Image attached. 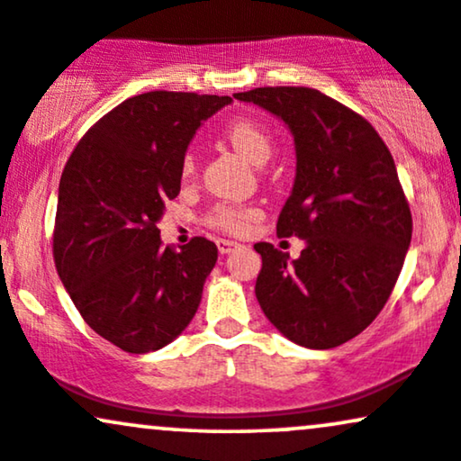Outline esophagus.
Masks as SVG:
<instances>
[{
  "instance_id": "esophagus-1",
  "label": "esophagus",
  "mask_w": 461,
  "mask_h": 461,
  "mask_svg": "<svg viewBox=\"0 0 461 461\" xmlns=\"http://www.w3.org/2000/svg\"><path fill=\"white\" fill-rule=\"evenodd\" d=\"M235 248H240V243L230 241V240H218V250L220 254H230Z\"/></svg>"
}]
</instances>
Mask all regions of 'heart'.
Wrapping results in <instances>:
<instances>
[{
  "instance_id": "obj_1",
  "label": "heart",
  "mask_w": 461,
  "mask_h": 461,
  "mask_svg": "<svg viewBox=\"0 0 461 461\" xmlns=\"http://www.w3.org/2000/svg\"><path fill=\"white\" fill-rule=\"evenodd\" d=\"M226 140H229L232 149L240 153L243 159L250 161L254 166H263L265 161L272 157V135H269L261 124L252 122V121H232L229 127H226ZM194 170V157L187 155L183 159V172L189 175ZM254 220V211L248 209H237V207H220L215 209L213 221L215 226L224 230H232V232H241L248 229V224Z\"/></svg>"
}]
</instances>
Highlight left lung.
Listing matches in <instances>:
<instances>
[{"label": "left lung", "instance_id": "obj_1", "mask_svg": "<svg viewBox=\"0 0 461 461\" xmlns=\"http://www.w3.org/2000/svg\"><path fill=\"white\" fill-rule=\"evenodd\" d=\"M286 124L295 178L278 215L280 237H300L297 258L254 243L263 267L258 304L283 337L332 349L380 315L412 240V215L391 150L365 118L312 88L237 92Z\"/></svg>", "mask_w": 461, "mask_h": 461}]
</instances>
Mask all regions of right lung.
I'll use <instances>...</instances> for the list:
<instances>
[{"mask_svg": "<svg viewBox=\"0 0 461 461\" xmlns=\"http://www.w3.org/2000/svg\"><path fill=\"white\" fill-rule=\"evenodd\" d=\"M230 96L144 92L81 138L58 189L53 258L64 289L99 337L129 354L172 343L196 315L218 246H161L166 200L181 192L194 135Z\"/></svg>", "mask_w": 461, "mask_h": 461, "instance_id": "obj_1", "label": "right lung"}]
</instances>
